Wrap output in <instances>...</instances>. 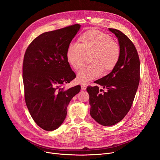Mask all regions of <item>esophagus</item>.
<instances>
[{
  "mask_svg": "<svg viewBox=\"0 0 160 160\" xmlns=\"http://www.w3.org/2000/svg\"><path fill=\"white\" fill-rule=\"evenodd\" d=\"M81 89L83 91L86 90V84H85V83H82V84L81 85Z\"/></svg>",
  "mask_w": 160,
  "mask_h": 160,
  "instance_id": "34e87169",
  "label": "esophagus"
}]
</instances>
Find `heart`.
<instances>
[{"instance_id": "obj_1", "label": "heart", "mask_w": 160, "mask_h": 160, "mask_svg": "<svg viewBox=\"0 0 160 160\" xmlns=\"http://www.w3.org/2000/svg\"><path fill=\"white\" fill-rule=\"evenodd\" d=\"M78 41V45L71 43L67 47V62L77 71L84 65L86 57L89 56L91 63L78 72V82L84 83L98 78L102 71L104 73L110 72L118 63L121 56L120 47L110 35L91 29L81 35Z\"/></svg>"}]
</instances>
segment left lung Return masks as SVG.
Returning <instances> with one entry per match:
<instances>
[{
    "instance_id": "left-lung-1",
    "label": "left lung",
    "mask_w": 160,
    "mask_h": 160,
    "mask_svg": "<svg viewBox=\"0 0 160 160\" xmlns=\"http://www.w3.org/2000/svg\"><path fill=\"white\" fill-rule=\"evenodd\" d=\"M118 39L121 56L112 71L88 86L90 115L106 127L120 122L130 110L140 79V62L131 40L120 30L109 28ZM102 87L105 91L99 89ZM103 91L102 93L100 92Z\"/></svg>"
}]
</instances>
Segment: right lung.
Listing matches in <instances>:
<instances>
[{"instance_id":"add662e5","label":"right lung","mask_w":160,"mask_h":160,"mask_svg":"<svg viewBox=\"0 0 160 160\" xmlns=\"http://www.w3.org/2000/svg\"><path fill=\"white\" fill-rule=\"evenodd\" d=\"M80 27L76 24L42 33L24 54L25 102L33 121L45 130L60 127L71 100L80 91L79 85L66 90L62 88L76 77L67 60L66 50Z\"/></svg>"}]
</instances>
